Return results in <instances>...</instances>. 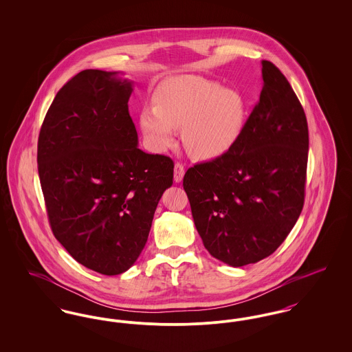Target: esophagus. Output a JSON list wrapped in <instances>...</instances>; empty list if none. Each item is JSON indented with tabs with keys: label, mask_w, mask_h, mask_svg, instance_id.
<instances>
[{
	"label": "esophagus",
	"mask_w": 352,
	"mask_h": 352,
	"mask_svg": "<svg viewBox=\"0 0 352 352\" xmlns=\"http://www.w3.org/2000/svg\"><path fill=\"white\" fill-rule=\"evenodd\" d=\"M184 165H182V164H179V162H177V164H175V166H174V181H175L177 184H179V182L184 179Z\"/></svg>",
	"instance_id": "esophagus-1"
}]
</instances>
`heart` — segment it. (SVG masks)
<instances>
[{
    "label": "heart",
    "instance_id": "1",
    "mask_svg": "<svg viewBox=\"0 0 352 352\" xmlns=\"http://www.w3.org/2000/svg\"><path fill=\"white\" fill-rule=\"evenodd\" d=\"M154 105L140 111V128L151 149L164 151L175 142V129L188 154L217 160L239 142L247 118L243 96L215 82L184 76L168 80L154 92Z\"/></svg>",
    "mask_w": 352,
    "mask_h": 352
}]
</instances>
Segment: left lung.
Returning a JSON list of instances; mask_svg holds the SVG:
<instances>
[{"instance_id":"8db88e82","label":"left lung","mask_w":352,"mask_h":352,"mask_svg":"<svg viewBox=\"0 0 352 352\" xmlns=\"http://www.w3.org/2000/svg\"><path fill=\"white\" fill-rule=\"evenodd\" d=\"M260 100L234 149L186 171L184 188L206 250L231 265L270 256L301 215L309 129L283 72L263 60Z\"/></svg>"}]
</instances>
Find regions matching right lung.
Here are the masks:
<instances>
[{"mask_svg": "<svg viewBox=\"0 0 352 352\" xmlns=\"http://www.w3.org/2000/svg\"><path fill=\"white\" fill-rule=\"evenodd\" d=\"M132 85L118 72L76 74L56 94L38 138L52 234L78 263L105 276L135 263L173 184V160L137 146Z\"/></svg>", "mask_w": 352, "mask_h": 352, "instance_id": "obj_1", "label": "right lung"}]
</instances>
